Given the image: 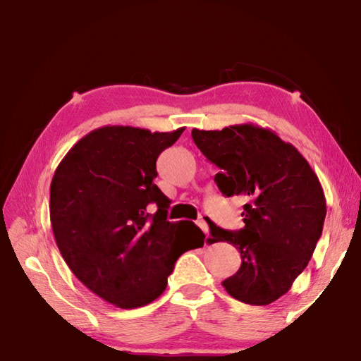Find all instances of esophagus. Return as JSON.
Listing matches in <instances>:
<instances>
[{"mask_svg": "<svg viewBox=\"0 0 361 361\" xmlns=\"http://www.w3.org/2000/svg\"><path fill=\"white\" fill-rule=\"evenodd\" d=\"M204 219H207V217H204V216H200L199 219H197V225H199V228L204 233V235H209V227H208V222L207 221H204Z\"/></svg>", "mask_w": 361, "mask_h": 361, "instance_id": "esophagus-1", "label": "esophagus"}]
</instances>
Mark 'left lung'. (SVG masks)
I'll return each mask as SVG.
<instances>
[{"label":"left lung","mask_w":361,"mask_h":361,"mask_svg":"<svg viewBox=\"0 0 361 361\" xmlns=\"http://www.w3.org/2000/svg\"><path fill=\"white\" fill-rule=\"evenodd\" d=\"M192 139L219 167V190L245 202L241 230L227 231L207 217L209 241H227L241 252V267L222 285L239 302L269 305L313 257L327 213L321 183L298 148L261 126L194 128Z\"/></svg>","instance_id":"obj_1"}]
</instances>
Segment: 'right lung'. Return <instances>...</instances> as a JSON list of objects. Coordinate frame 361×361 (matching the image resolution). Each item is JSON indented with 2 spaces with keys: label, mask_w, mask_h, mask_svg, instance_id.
Segmentation results:
<instances>
[{
  "label": "right lung",
  "mask_w": 361,
  "mask_h": 361,
  "mask_svg": "<svg viewBox=\"0 0 361 361\" xmlns=\"http://www.w3.org/2000/svg\"><path fill=\"white\" fill-rule=\"evenodd\" d=\"M183 131L103 126L78 140L54 172L49 219L61 255L84 286L118 308L159 298L176 259L203 245L194 222L167 221L171 200L153 183L161 152Z\"/></svg>",
  "instance_id": "right-lung-1"
}]
</instances>
